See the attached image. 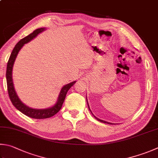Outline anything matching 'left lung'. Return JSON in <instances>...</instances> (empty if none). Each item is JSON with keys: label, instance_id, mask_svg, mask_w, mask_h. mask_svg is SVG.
Returning <instances> with one entry per match:
<instances>
[{"label": "left lung", "instance_id": "obj_1", "mask_svg": "<svg viewBox=\"0 0 158 158\" xmlns=\"http://www.w3.org/2000/svg\"><path fill=\"white\" fill-rule=\"evenodd\" d=\"M87 105H88V102H87ZM88 106H89V105H88ZM89 111H91L90 110V108H89ZM92 114V113H91ZM95 118H96V120H98V121H100V122H101V123H107V124H111V123H107V122H106V121H104V120H100V119H98V118H97L96 116H94Z\"/></svg>", "mask_w": 158, "mask_h": 158}]
</instances>
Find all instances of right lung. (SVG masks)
<instances>
[{
  "label": "right lung",
  "instance_id": "add662e5",
  "mask_svg": "<svg viewBox=\"0 0 158 158\" xmlns=\"http://www.w3.org/2000/svg\"><path fill=\"white\" fill-rule=\"evenodd\" d=\"M44 30V28H40L35 29V31H33L31 34L28 35L27 36L23 38V39L20 40L19 43H18L16 46L14 47L12 52H11L10 57L9 58V60L7 62V71H6V79H7V91L9 94V96H10V100L12 102L13 105L16 107V108L22 112L23 114L26 115L29 118H34V119H45L48 118H51L52 116L54 115L55 114L60 111L61 107L63 104L65 97L67 91H69V89L72 87V86L75 84L76 81L73 82H71L69 84L66 85L62 88L61 91L59 95L58 100L57 103L56 105L52 106V108L47 109H35L29 108L27 106L21 102L20 99L16 95V91L14 90V85L12 82V67L14 63L15 59H16V56L18 55V53L22 48V47L24 44L29 43V41H31L32 39L36 36V35L40 34V32H42Z\"/></svg>",
  "mask_w": 158,
  "mask_h": 158
}]
</instances>
